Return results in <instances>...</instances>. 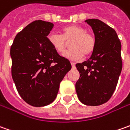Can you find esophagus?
<instances>
[{
  "label": "esophagus",
  "instance_id": "34e87169",
  "mask_svg": "<svg viewBox=\"0 0 130 130\" xmlns=\"http://www.w3.org/2000/svg\"><path fill=\"white\" fill-rule=\"evenodd\" d=\"M71 64H72V68H75V63L74 62H71Z\"/></svg>",
  "mask_w": 130,
  "mask_h": 130
}]
</instances>
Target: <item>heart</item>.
<instances>
[{
  "instance_id": "obj_1",
  "label": "heart",
  "mask_w": 130,
  "mask_h": 130,
  "mask_svg": "<svg viewBox=\"0 0 130 130\" xmlns=\"http://www.w3.org/2000/svg\"><path fill=\"white\" fill-rule=\"evenodd\" d=\"M48 42L55 51L62 53L71 41V49L63 53V56L71 60H79L85 56L90 55L95 47V39L90 33L87 32L81 26L72 24L61 29V35L52 32L48 35Z\"/></svg>"
}]
</instances>
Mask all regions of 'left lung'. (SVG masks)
Segmentation results:
<instances>
[{"instance_id": "1", "label": "left lung", "mask_w": 130, "mask_h": 130, "mask_svg": "<svg viewBox=\"0 0 130 130\" xmlns=\"http://www.w3.org/2000/svg\"><path fill=\"white\" fill-rule=\"evenodd\" d=\"M92 29L95 47L90 58L77 63L79 79L75 85L79 100L87 106H99L112 96L122 69L121 42L116 31L95 19L85 20Z\"/></svg>"}]
</instances>
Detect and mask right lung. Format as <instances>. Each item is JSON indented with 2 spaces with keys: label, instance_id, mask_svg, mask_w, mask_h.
Masks as SVG:
<instances>
[{
  "label": "right lung",
  "instance_id": "obj_1",
  "mask_svg": "<svg viewBox=\"0 0 130 130\" xmlns=\"http://www.w3.org/2000/svg\"><path fill=\"white\" fill-rule=\"evenodd\" d=\"M53 24L36 20L17 35L11 47V75L19 94L28 104L40 107L57 96L60 83L72 69L58 55L47 36Z\"/></svg>",
  "mask_w": 130,
  "mask_h": 130
}]
</instances>
